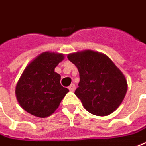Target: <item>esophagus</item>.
<instances>
[{
  "label": "esophagus",
  "mask_w": 146,
  "mask_h": 146,
  "mask_svg": "<svg viewBox=\"0 0 146 146\" xmlns=\"http://www.w3.org/2000/svg\"><path fill=\"white\" fill-rule=\"evenodd\" d=\"M75 88H76V86H75L74 84H71V85L68 86V89H69L70 92H73L75 90Z\"/></svg>",
  "instance_id": "obj_1"
}]
</instances>
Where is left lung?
Here are the masks:
<instances>
[{"label": "left lung", "mask_w": 146, "mask_h": 146, "mask_svg": "<svg viewBox=\"0 0 146 146\" xmlns=\"http://www.w3.org/2000/svg\"><path fill=\"white\" fill-rule=\"evenodd\" d=\"M78 68L80 82L75 95L83 107L96 116L112 113L123 102L127 90V80L105 54L83 50L68 55Z\"/></svg>", "instance_id": "obj_1"}]
</instances>
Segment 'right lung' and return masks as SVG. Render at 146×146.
Returning <instances> with one entry per match:
<instances>
[{"label":"right lung","mask_w":146,"mask_h":146,"mask_svg":"<svg viewBox=\"0 0 146 146\" xmlns=\"http://www.w3.org/2000/svg\"><path fill=\"white\" fill-rule=\"evenodd\" d=\"M64 59L63 54L44 52L25 68L15 87L20 106L30 114L46 117L56 110L68 92L60 84L55 67Z\"/></svg>","instance_id":"right-lung-1"}]
</instances>
